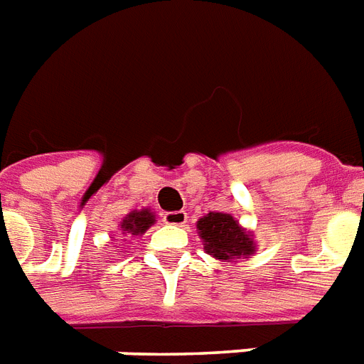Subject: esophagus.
I'll list each match as a JSON object with an SVG mask.
<instances>
[{"mask_svg": "<svg viewBox=\"0 0 364 364\" xmlns=\"http://www.w3.org/2000/svg\"><path fill=\"white\" fill-rule=\"evenodd\" d=\"M164 223L171 227H183L187 223V213L185 211H168L164 213Z\"/></svg>", "mask_w": 364, "mask_h": 364, "instance_id": "1", "label": "esophagus"}]
</instances>
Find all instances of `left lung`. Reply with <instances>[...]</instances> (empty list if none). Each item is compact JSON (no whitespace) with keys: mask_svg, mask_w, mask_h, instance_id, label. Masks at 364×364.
<instances>
[{"mask_svg":"<svg viewBox=\"0 0 364 364\" xmlns=\"http://www.w3.org/2000/svg\"><path fill=\"white\" fill-rule=\"evenodd\" d=\"M196 227L204 240V249L215 259L232 260L253 253V240L228 213H208Z\"/></svg>","mask_w":364,"mask_h":364,"instance_id":"left-lung-1","label":"left lung"}]
</instances>
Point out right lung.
I'll return each instance as SVG.
<instances>
[{
  "label": "right lung",
  "mask_w": 364,
  "mask_h": 364,
  "mask_svg": "<svg viewBox=\"0 0 364 364\" xmlns=\"http://www.w3.org/2000/svg\"><path fill=\"white\" fill-rule=\"evenodd\" d=\"M153 223H154V217L149 210L134 211V213H130V215L126 217L124 221H122L121 228L124 230V232L143 234L149 227H151V225H153Z\"/></svg>",
  "instance_id": "obj_1"
}]
</instances>
